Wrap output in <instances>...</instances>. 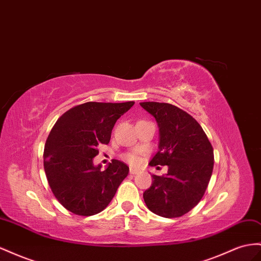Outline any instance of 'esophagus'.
Segmentation results:
<instances>
[{
    "mask_svg": "<svg viewBox=\"0 0 261 261\" xmlns=\"http://www.w3.org/2000/svg\"><path fill=\"white\" fill-rule=\"evenodd\" d=\"M129 173H130V174H137V173H138V170H135V169H130Z\"/></svg>",
    "mask_w": 261,
    "mask_h": 261,
    "instance_id": "34e87169",
    "label": "esophagus"
}]
</instances>
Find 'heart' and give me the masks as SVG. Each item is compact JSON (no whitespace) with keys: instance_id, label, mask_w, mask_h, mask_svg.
<instances>
[{"instance_id":"heart-1","label":"heart","mask_w":261,"mask_h":261,"mask_svg":"<svg viewBox=\"0 0 261 261\" xmlns=\"http://www.w3.org/2000/svg\"><path fill=\"white\" fill-rule=\"evenodd\" d=\"M123 159L132 166H138L140 164V161H142L138 152L136 151H129L127 153H125L123 156Z\"/></svg>"}]
</instances>
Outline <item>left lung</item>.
I'll return each instance as SVG.
<instances>
[{"label": "left lung", "instance_id": "1", "mask_svg": "<svg viewBox=\"0 0 261 261\" xmlns=\"http://www.w3.org/2000/svg\"><path fill=\"white\" fill-rule=\"evenodd\" d=\"M140 107L159 126V150L149 165L168 166L166 175L152 174L144 201L154 214L180 217L198 205L205 193L214 166L212 144L186 111L159 102H142Z\"/></svg>", "mask_w": 261, "mask_h": 261}]
</instances>
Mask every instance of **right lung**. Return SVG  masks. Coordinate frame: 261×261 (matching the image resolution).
Masks as SVG:
<instances>
[{
  "label": "right lung",
  "mask_w": 261,
  "mask_h": 261,
  "mask_svg": "<svg viewBox=\"0 0 261 261\" xmlns=\"http://www.w3.org/2000/svg\"><path fill=\"white\" fill-rule=\"evenodd\" d=\"M135 102H87L63 113L44 149L46 177L56 199L75 215L102 212L127 177L129 168L113 159L104 171L93 165L97 146L108 145L117 119Z\"/></svg>",
  "instance_id": "1"
}]
</instances>
